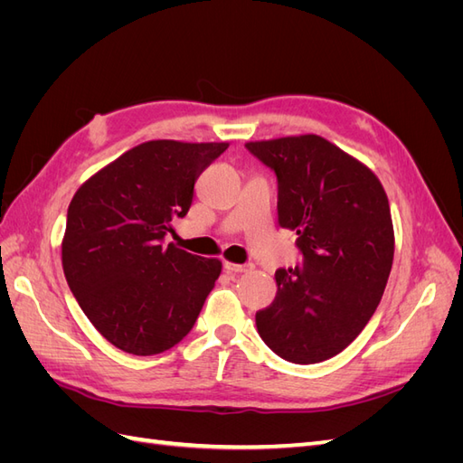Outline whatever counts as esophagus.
I'll use <instances>...</instances> for the list:
<instances>
[{
	"mask_svg": "<svg viewBox=\"0 0 463 463\" xmlns=\"http://www.w3.org/2000/svg\"><path fill=\"white\" fill-rule=\"evenodd\" d=\"M223 269H226L232 274H243V272L253 270V264H237V262L226 260V262H223Z\"/></svg>",
	"mask_w": 463,
	"mask_h": 463,
	"instance_id": "obj_1",
	"label": "esophagus"
}]
</instances>
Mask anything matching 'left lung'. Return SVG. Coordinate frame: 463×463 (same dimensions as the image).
Returning a JSON list of instances; mask_svg holds the SVG:
<instances>
[{
  "label": "left lung",
  "mask_w": 463,
  "mask_h": 463,
  "mask_svg": "<svg viewBox=\"0 0 463 463\" xmlns=\"http://www.w3.org/2000/svg\"><path fill=\"white\" fill-rule=\"evenodd\" d=\"M278 177V223L296 232L303 264L278 269L272 305L257 313L264 344L311 365L365 328L394 260L386 191L373 170L318 135L245 145Z\"/></svg>",
  "instance_id": "obj_1"
}]
</instances>
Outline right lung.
<instances>
[{
    "instance_id": "right-lung-1",
    "label": "right lung",
    "mask_w": 463,
    "mask_h": 463,
    "mask_svg": "<svg viewBox=\"0 0 463 463\" xmlns=\"http://www.w3.org/2000/svg\"><path fill=\"white\" fill-rule=\"evenodd\" d=\"M228 143L148 141L82 184L67 210L61 264L82 313L133 355H156L191 332L222 272L164 237L193 203L194 181Z\"/></svg>"
}]
</instances>
